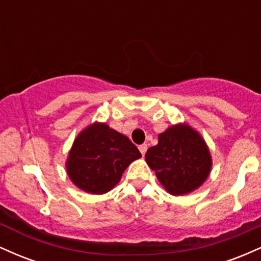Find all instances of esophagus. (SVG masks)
<instances>
[{
	"label": "esophagus",
	"mask_w": 261,
	"mask_h": 261,
	"mask_svg": "<svg viewBox=\"0 0 261 261\" xmlns=\"http://www.w3.org/2000/svg\"><path fill=\"white\" fill-rule=\"evenodd\" d=\"M139 149H140L141 153H142V155H145L146 151H147V145H145V143H143V145H140Z\"/></svg>",
	"instance_id": "esophagus-1"
}]
</instances>
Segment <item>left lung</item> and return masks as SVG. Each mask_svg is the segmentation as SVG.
Returning a JSON list of instances; mask_svg holds the SVG:
<instances>
[{
	"instance_id": "obj_1",
	"label": "left lung",
	"mask_w": 261,
	"mask_h": 261,
	"mask_svg": "<svg viewBox=\"0 0 261 261\" xmlns=\"http://www.w3.org/2000/svg\"><path fill=\"white\" fill-rule=\"evenodd\" d=\"M146 162L172 195H185L207 179L212 160L201 135L188 124L173 125L158 135L147 149Z\"/></svg>"
}]
</instances>
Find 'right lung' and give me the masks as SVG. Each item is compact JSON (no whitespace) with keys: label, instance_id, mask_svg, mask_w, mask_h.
<instances>
[{"label":"right lung","instance_id":"1","mask_svg":"<svg viewBox=\"0 0 261 261\" xmlns=\"http://www.w3.org/2000/svg\"><path fill=\"white\" fill-rule=\"evenodd\" d=\"M140 157L128 137L107 124L94 122L76 137L66 168L77 188L98 195L112 190L128 164Z\"/></svg>","mask_w":261,"mask_h":261}]
</instances>
